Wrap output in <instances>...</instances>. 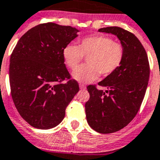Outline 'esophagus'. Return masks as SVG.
Wrapping results in <instances>:
<instances>
[{"mask_svg":"<svg viewBox=\"0 0 160 160\" xmlns=\"http://www.w3.org/2000/svg\"><path fill=\"white\" fill-rule=\"evenodd\" d=\"M79 85H80V88L81 89V90H85V89L86 88V86H85L84 84H82V83H80V84H79Z\"/></svg>","mask_w":160,"mask_h":160,"instance_id":"obj_1","label":"esophagus"}]
</instances>
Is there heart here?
<instances>
[{"label":"heart","instance_id":"b5f03b06","mask_svg":"<svg viewBox=\"0 0 160 160\" xmlns=\"http://www.w3.org/2000/svg\"><path fill=\"white\" fill-rule=\"evenodd\" d=\"M62 55L70 69H75L83 57H88V64L77 68L73 77L80 82L88 83L96 80L100 75L106 77L117 71L124 60L125 48L110 37L95 35L80 39L78 46L67 44Z\"/></svg>","mask_w":160,"mask_h":160}]
</instances>
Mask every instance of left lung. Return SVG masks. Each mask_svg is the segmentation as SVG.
Wrapping results in <instances>:
<instances>
[{"instance_id":"obj_1","label":"left lung","mask_w":160,"mask_h":160,"mask_svg":"<svg viewBox=\"0 0 160 160\" xmlns=\"http://www.w3.org/2000/svg\"><path fill=\"white\" fill-rule=\"evenodd\" d=\"M99 32L112 33L125 48L120 68L98 85H89L90 99L85 103L88 124L100 133H112L122 129L139 110L149 79V63L144 48L133 33L119 27H107Z\"/></svg>"}]
</instances>
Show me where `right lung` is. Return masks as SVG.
<instances>
[{
  "label": "right lung",
  "mask_w": 160,
  "mask_h": 160,
  "mask_svg": "<svg viewBox=\"0 0 160 160\" xmlns=\"http://www.w3.org/2000/svg\"><path fill=\"white\" fill-rule=\"evenodd\" d=\"M77 32L70 26L42 23L23 34L12 51V100L21 117L33 128L49 129L60 123L67 106L80 90L62 55Z\"/></svg>",
  "instance_id": "add662e5"
}]
</instances>
